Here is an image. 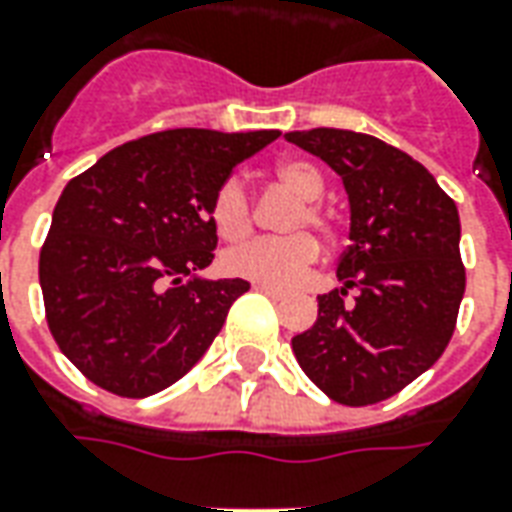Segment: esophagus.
Returning <instances> with one entry per match:
<instances>
[{
  "label": "esophagus",
  "instance_id": "1",
  "mask_svg": "<svg viewBox=\"0 0 512 512\" xmlns=\"http://www.w3.org/2000/svg\"><path fill=\"white\" fill-rule=\"evenodd\" d=\"M255 291L266 293L268 299H274V302H282V299H288V291H282V288H274V285H260V282H257Z\"/></svg>",
  "mask_w": 512,
  "mask_h": 512
}]
</instances>
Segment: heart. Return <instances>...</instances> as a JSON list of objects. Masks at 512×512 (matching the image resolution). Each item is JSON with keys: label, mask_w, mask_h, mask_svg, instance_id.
<instances>
[{"label": "heart", "mask_w": 512, "mask_h": 512, "mask_svg": "<svg viewBox=\"0 0 512 512\" xmlns=\"http://www.w3.org/2000/svg\"><path fill=\"white\" fill-rule=\"evenodd\" d=\"M274 180L280 188L299 199L291 216L285 221V230L291 235L282 238H260L252 244L230 249L221 266L232 277L260 282V285H274V288H288L293 282L302 280L307 268L316 263L318 244L310 232L313 230L324 238H332L335 224L332 216L318 205L316 199L324 194V177L313 163L305 160H282L274 166ZM210 219L219 232V238L238 244L252 232L255 213H252V196L241 177H227L221 182L219 191L210 205Z\"/></svg>", "instance_id": "heart-1"}]
</instances>
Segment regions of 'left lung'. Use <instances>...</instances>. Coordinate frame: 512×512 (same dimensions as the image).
Instances as JSON below:
<instances>
[{
    "label": "left lung",
    "instance_id": "left-lung-1",
    "mask_svg": "<svg viewBox=\"0 0 512 512\" xmlns=\"http://www.w3.org/2000/svg\"><path fill=\"white\" fill-rule=\"evenodd\" d=\"M285 138L341 174L352 207L343 288L318 296V321L293 338V355L335 402L377 405L455 332L466 291L457 207L418 160L374 135L318 127Z\"/></svg>",
    "mask_w": 512,
    "mask_h": 512
}]
</instances>
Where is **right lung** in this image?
I'll use <instances>...</instances> for the list:
<instances>
[{"mask_svg": "<svg viewBox=\"0 0 512 512\" xmlns=\"http://www.w3.org/2000/svg\"><path fill=\"white\" fill-rule=\"evenodd\" d=\"M277 130L182 127L116 146L63 188L41 246L46 324L88 380L144 399L185 377L246 280H199L219 235L210 205Z\"/></svg>", "mask_w": 512, "mask_h": 512, "instance_id": "1", "label": "right lung"}]
</instances>
